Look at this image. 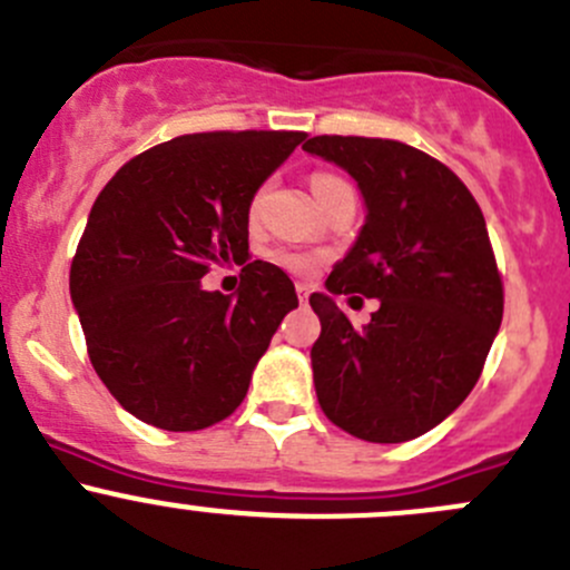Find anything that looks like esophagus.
<instances>
[{"mask_svg": "<svg viewBox=\"0 0 570 570\" xmlns=\"http://www.w3.org/2000/svg\"><path fill=\"white\" fill-rule=\"evenodd\" d=\"M297 297H301V303H306V297H308V284H297Z\"/></svg>", "mask_w": 570, "mask_h": 570, "instance_id": "obj_1", "label": "esophagus"}]
</instances>
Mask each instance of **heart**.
Listing matches in <instances>:
<instances>
[{
	"instance_id": "b5f03b06",
	"label": "heart",
	"mask_w": 570,
	"mask_h": 570,
	"mask_svg": "<svg viewBox=\"0 0 570 570\" xmlns=\"http://www.w3.org/2000/svg\"><path fill=\"white\" fill-rule=\"evenodd\" d=\"M344 178H338V176H331V174H317L312 178V193H314V198H317V204L322 198H325V195H331L333 189H338V187H344ZM264 195H267V187H262L258 189L256 195H253V200H250V209L256 212L258 206H262V200H264ZM273 262L278 264V267H284V269H289V273H308V269L314 267V264H317V253H312V250H303V248H278V250H273Z\"/></svg>"
}]
</instances>
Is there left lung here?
Segmentation results:
<instances>
[{
  "label": "left lung",
  "instance_id": "1",
  "mask_svg": "<svg viewBox=\"0 0 570 570\" xmlns=\"http://www.w3.org/2000/svg\"><path fill=\"white\" fill-rule=\"evenodd\" d=\"M303 151L355 178L366 220L308 297L317 400L336 428L402 444L444 422L480 381L504 295L485 217L439 159L381 137L320 135ZM358 291L382 308L352 327L332 297Z\"/></svg>",
  "mask_w": 570,
  "mask_h": 570
}]
</instances>
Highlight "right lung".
<instances>
[{
    "instance_id": "obj_1",
    "label": "right lung",
    "mask_w": 570,
    "mask_h": 570,
    "mask_svg": "<svg viewBox=\"0 0 570 570\" xmlns=\"http://www.w3.org/2000/svg\"><path fill=\"white\" fill-rule=\"evenodd\" d=\"M303 131H204L159 142L96 198L71 264L90 364L140 422L170 433L232 416L295 284L248 262L250 200ZM244 264L234 296L206 293L212 263Z\"/></svg>"
}]
</instances>
